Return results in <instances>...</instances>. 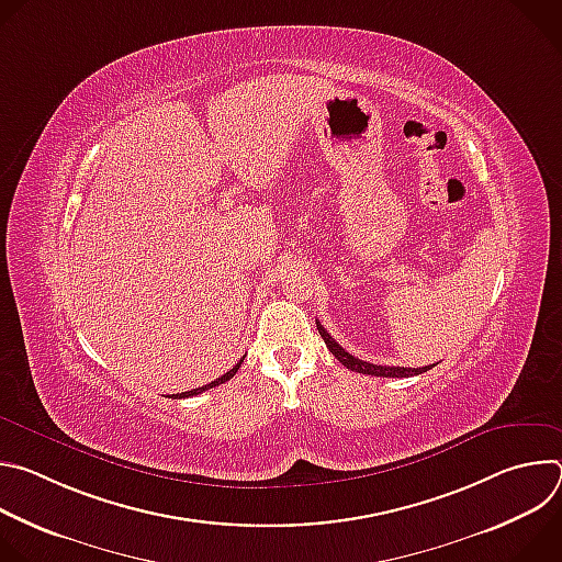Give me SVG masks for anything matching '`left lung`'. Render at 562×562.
Segmentation results:
<instances>
[{"mask_svg": "<svg viewBox=\"0 0 562 562\" xmlns=\"http://www.w3.org/2000/svg\"><path fill=\"white\" fill-rule=\"evenodd\" d=\"M317 325V331H319V336H323V340H325V345H327V349L347 367V369H351V371H356V373H367V375H380V378H409V375H418V373H425V371H429L434 364H429V367H420V369H409V367H386V364H373V362H364V360H360V358H356V356H351L349 351H345L329 334H327V329L319 325V323H315Z\"/></svg>", "mask_w": 562, "mask_h": 562, "instance_id": "8db88e82", "label": "left lung"}]
</instances>
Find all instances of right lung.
I'll return each mask as SVG.
<instances>
[{
    "label": "right lung",
    "mask_w": 562,
    "mask_h": 562,
    "mask_svg": "<svg viewBox=\"0 0 562 562\" xmlns=\"http://www.w3.org/2000/svg\"><path fill=\"white\" fill-rule=\"evenodd\" d=\"M245 362V356L239 358V362L231 369V371H226L224 375H220V378H215L213 382H209V384H204V386H198V389H191V391H184V393H176V395H171L173 400H178V397H189V395H198V393H202V391H206V389H213V386H217V384H222V382H226V380H231L235 373H237V369H239V364Z\"/></svg>",
    "instance_id": "1"
}]
</instances>
